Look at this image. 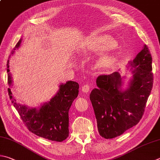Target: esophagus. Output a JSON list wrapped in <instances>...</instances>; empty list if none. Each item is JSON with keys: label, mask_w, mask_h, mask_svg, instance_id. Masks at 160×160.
I'll use <instances>...</instances> for the list:
<instances>
[{"label": "esophagus", "mask_w": 160, "mask_h": 160, "mask_svg": "<svg viewBox=\"0 0 160 160\" xmlns=\"http://www.w3.org/2000/svg\"><path fill=\"white\" fill-rule=\"evenodd\" d=\"M90 89V87L88 85H85L82 87V88H81V90H82V92L84 93H88L89 92Z\"/></svg>", "instance_id": "esophagus-1"}]
</instances>
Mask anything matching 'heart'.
<instances>
[{"label": "heart", "instance_id": "1", "mask_svg": "<svg viewBox=\"0 0 160 160\" xmlns=\"http://www.w3.org/2000/svg\"><path fill=\"white\" fill-rule=\"evenodd\" d=\"M116 42L108 35H99L88 38L80 48V52L82 54L96 53L102 54L98 59V63L101 68H108L118 62V55L108 50L114 48Z\"/></svg>", "mask_w": 160, "mask_h": 160}]
</instances>
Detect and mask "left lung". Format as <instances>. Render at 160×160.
<instances>
[{"label": "left lung", "instance_id": "8db88e82", "mask_svg": "<svg viewBox=\"0 0 160 160\" xmlns=\"http://www.w3.org/2000/svg\"><path fill=\"white\" fill-rule=\"evenodd\" d=\"M127 68L132 74L127 88L126 76L115 72L98 76L97 88L90 93L98 132L104 138L120 136L139 122L152 88V57L146 45Z\"/></svg>", "mask_w": 160, "mask_h": 160}]
</instances>
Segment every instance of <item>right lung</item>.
<instances>
[{"mask_svg": "<svg viewBox=\"0 0 160 160\" xmlns=\"http://www.w3.org/2000/svg\"><path fill=\"white\" fill-rule=\"evenodd\" d=\"M22 38L17 42L12 55L18 50ZM9 60L8 61L7 71L8 88L10 98L28 129L40 137L50 141L62 142L68 138V111L72 101L77 98L79 92V85L76 82L69 80L66 83H61L59 90L50 101L41 103L36 107H29L24 103L17 102L13 97L11 88L13 80L9 69Z\"/></svg>", "mask_w": 160, "mask_h": 160, "instance_id": "right-lung-1", "label": "right lung"}]
</instances>
